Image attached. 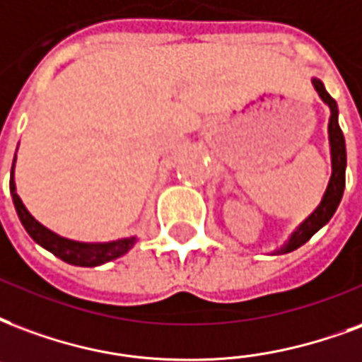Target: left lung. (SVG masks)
<instances>
[{"instance_id": "1", "label": "left lung", "mask_w": 362, "mask_h": 362, "mask_svg": "<svg viewBox=\"0 0 362 362\" xmlns=\"http://www.w3.org/2000/svg\"><path fill=\"white\" fill-rule=\"evenodd\" d=\"M313 86L318 92L320 99L330 107V122H328V138H330V153H332V176L328 182V188L324 192L322 202L307 218H305L299 228L290 235V240L284 243L276 253H290L293 249L301 247L322 228L326 222L330 221L336 209H338L341 195L345 189V167H347V155H345V138L338 122V103L334 101L330 93L318 78H313Z\"/></svg>"}]
</instances>
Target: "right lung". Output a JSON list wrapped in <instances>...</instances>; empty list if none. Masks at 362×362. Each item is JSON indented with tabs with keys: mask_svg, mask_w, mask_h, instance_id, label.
<instances>
[{
	"mask_svg": "<svg viewBox=\"0 0 362 362\" xmlns=\"http://www.w3.org/2000/svg\"><path fill=\"white\" fill-rule=\"evenodd\" d=\"M17 157V155H15ZM13 168H15V160H13ZM13 168H11V182L9 189L13 195V203L17 209V215L23 222L24 230L28 232L32 240L40 243L42 247L47 251H52L53 255L59 257L61 261H65L74 267H99V264L109 263L117 257H122L128 253L136 243V235L130 238H122L117 242H107V243H84V242H74L69 238H61L49 228H45L44 224H40L34 216L28 213V209L24 207V203L21 202V197L15 188V180H13Z\"/></svg>",
	"mask_w": 362,
	"mask_h": 362,
	"instance_id": "1",
	"label": "right lung"
}]
</instances>
